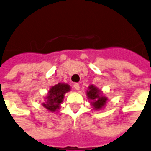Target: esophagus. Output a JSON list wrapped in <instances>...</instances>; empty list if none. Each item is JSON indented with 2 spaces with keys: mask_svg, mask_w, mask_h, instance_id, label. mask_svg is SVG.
Returning a JSON list of instances; mask_svg holds the SVG:
<instances>
[{
  "mask_svg": "<svg viewBox=\"0 0 151 151\" xmlns=\"http://www.w3.org/2000/svg\"><path fill=\"white\" fill-rule=\"evenodd\" d=\"M73 87H74V88L77 89V90H79V89H80V86H79V84L78 83L74 84V85H73Z\"/></svg>",
  "mask_w": 151,
  "mask_h": 151,
  "instance_id": "1",
  "label": "esophagus"
}]
</instances>
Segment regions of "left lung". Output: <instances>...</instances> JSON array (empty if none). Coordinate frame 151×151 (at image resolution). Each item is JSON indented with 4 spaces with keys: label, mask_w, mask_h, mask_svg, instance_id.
Here are the masks:
<instances>
[{
    "label": "left lung",
    "mask_w": 151,
    "mask_h": 151,
    "mask_svg": "<svg viewBox=\"0 0 151 151\" xmlns=\"http://www.w3.org/2000/svg\"><path fill=\"white\" fill-rule=\"evenodd\" d=\"M86 96L94 110H101L106 105L108 97L104 95L101 89L93 85H90L88 87Z\"/></svg>",
    "instance_id": "obj_1"
}]
</instances>
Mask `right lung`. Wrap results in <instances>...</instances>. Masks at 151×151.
I'll list each match as a JSON object with an SVG mask.
<instances>
[{
    "label": "right lung",
    "instance_id": "right-lung-1",
    "mask_svg": "<svg viewBox=\"0 0 151 151\" xmlns=\"http://www.w3.org/2000/svg\"><path fill=\"white\" fill-rule=\"evenodd\" d=\"M70 86L66 83H58L57 85L53 86L50 87L47 96L44 97L45 102L42 103V105L49 111H58L60 109L65 94L70 92Z\"/></svg>",
    "mask_w": 151,
    "mask_h": 151
}]
</instances>
